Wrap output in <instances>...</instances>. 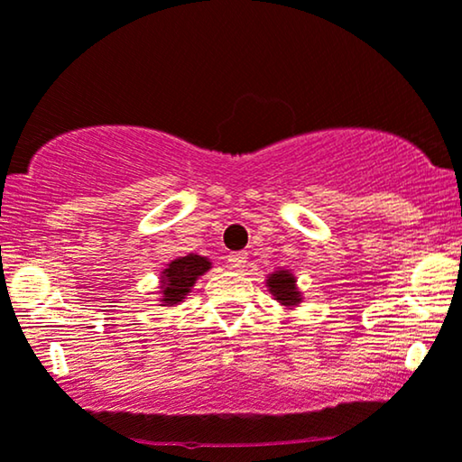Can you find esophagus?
I'll list each match as a JSON object with an SVG mask.
<instances>
[{
	"label": "esophagus",
	"instance_id": "34e87169",
	"mask_svg": "<svg viewBox=\"0 0 462 462\" xmlns=\"http://www.w3.org/2000/svg\"><path fill=\"white\" fill-rule=\"evenodd\" d=\"M227 268L236 270V273H241V270L247 268V254H230V255H227Z\"/></svg>",
	"mask_w": 462,
	"mask_h": 462
}]
</instances>
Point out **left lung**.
Instances as JSON below:
<instances>
[{
  "label": "left lung",
  "mask_w": 462,
  "mask_h": 462,
  "mask_svg": "<svg viewBox=\"0 0 462 462\" xmlns=\"http://www.w3.org/2000/svg\"><path fill=\"white\" fill-rule=\"evenodd\" d=\"M266 287L273 298L279 302L281 306H285L287 310H291L302 302V291L298 289V281H295L293 273H289L285 268L274 270L266 276Z\"/></svg>",
  "instance_id": "obj_1"
}]
</instances>
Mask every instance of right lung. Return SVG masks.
I'll return each instance as SVG.
<instances>
[{"instance_id":"obj_1","label":"right lung","mask_w":462,"mask_h":462,"mask_svg":"<svg viewBox=\"0 0 462 462\" xmlns=\"http://www.w3.org/2000/svg\"><path fill=\"white\" fill-rule=\"evenodd\" d=\"M211 270V260L205 255H183L169 262L167 268L160 273V306H177L186 300V295L192 291L196 281L202 274Z\"/></svg>"}]
</instances>
